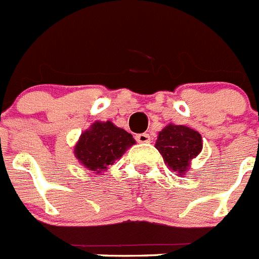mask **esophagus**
<instances>
[{"instance_id": "obj_1", "label": "esophagus", "mask_w": 259, "mask_h": 259, "mask_svg": "<svg viewBox=\"0 0 259 259\" xmlns=\"http://www.w3.org/2000/svg\"><path fill=\"white\" fill-rule=\"evenodd\" d=\"M151 137L149 136L148 133H141L137 134L136 136V141L137 142H140V144H146V142H150Z\"/></svg>"}]
</instances>
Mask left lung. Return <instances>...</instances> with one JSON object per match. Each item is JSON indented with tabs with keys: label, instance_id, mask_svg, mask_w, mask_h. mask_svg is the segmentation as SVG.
<instances>
[{
	"label": "left lung",
	"instance_id": "1",
	"mask_svg": "<svg viewBox=\"0 0 259 259\" xmlns=\"http://www.w3.org/2000/svg\"><path fill=\"white\" fill-rule=\"evenodd\" d=\"M155 148L162 154L170 169L184 174L190 159L202 150V137L188 126L170 123L159 132Z\"/></svg>",
	"mask_w": 259,
	"mask_h": 259
}]
</instances>
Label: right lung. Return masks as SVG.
I'll return each instance as SVG.
<instances>
[{"label": "right lung", "mask_w": 259, "mask_h": 259, "mask_svg": "<svg viewBox=\"0 0 259 259\" xmlns=\"http://www.w3.org/2000/svg\"><path fill=\"white\" fill-rule=\"evenodd\" d=\"M136 144L133 136L111 122H94L81 134L74 154L86 169L101 173Z\"/></svg>", "instance_id": "right-lung-1"}]
</instances>
